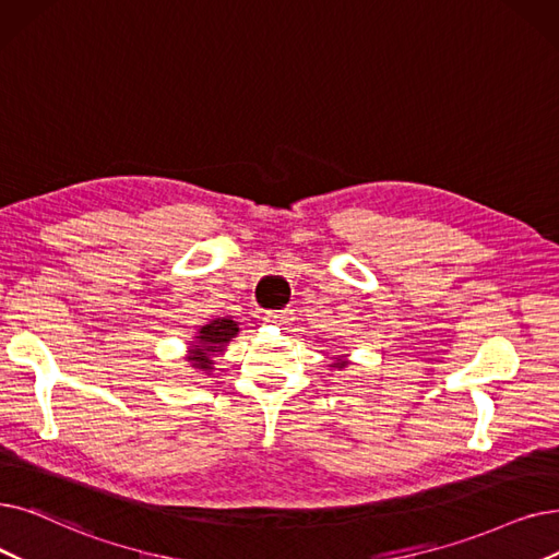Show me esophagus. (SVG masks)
Segmentation results:
<instances>
[{"instance_id":"1","label":"esophagus","mask_w":559,"mask_h":559,"mask_svg":"<svg viewBox=\"0 0 559 559\" xmlns=\"http://www.w3.org/2000/svg\"><path fill=\"white\" fill-rule=\"evenodd\" d=\"M289 320H293V318H289L287 310H270L264 314V322L272 324V326H285Z\"/></svg>"}]
</instances>
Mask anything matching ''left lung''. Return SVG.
<instances>
[{
  "label": "left lung",
  "mask_w": 559,
  "mask_h": 559,
  "mask_svg": "<svg viewBox=\"0 0 559 559\" xmlns=\"http://www.w3.org/2000/svg\"><path fill=\"white\" fill-rule=\"evenodd\" d=\"M347 366H352V360L347 358V356H337L329 368H333V370H343V368H347Z\"/></svg>",
  "instance_id": "obj_1"
}]
</instances>
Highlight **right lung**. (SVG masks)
Returning <instances> with one entry per match:
<instances>
[{"instance_id":"right-lung-1","label":"right lung","mask_w":559,"mask_h":559,"mask_svg":"<svg viewBox=\"0 0 559 559\" xmlns=\"http://www.w3.org/2000/svg\"><path fill=\"white\" fill-rule=\"evenodd\" d=\"M239 333V324L230 318H216L203 324L191 340H187V356L185 360L193 370L210 374L214 370V356L224 354L230 340Z\"/></svg>"}]
</instances>
